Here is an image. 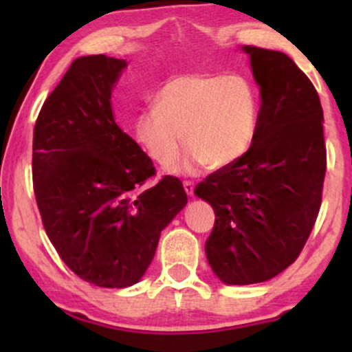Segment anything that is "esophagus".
<instances>
[{
	"instance_id": "1",
	"label": "esophagus",
	"mask_w": 352,
	"mask_h": 352,
	"mask_svg": "<svg viewBox=\"0 0 352 352\" xmlns=\"http://www.w3.org/2000/svg\"><path fill=\"white\" fill-rule=\"evenodd\" d=\"M184 188H185V192H187V195L192 197L193 195V188H195V184H193V182H190V180H185L184 182Z\"/></svg>"
}]
</instances>
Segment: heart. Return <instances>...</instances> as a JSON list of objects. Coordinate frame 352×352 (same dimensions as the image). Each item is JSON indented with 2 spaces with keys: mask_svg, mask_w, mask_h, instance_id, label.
Returning a JSON list of instances; mask_svg holds the SVG:
<instances>
[{
  "mask_svg": "<svg viewBox=\"0 0 352 352\" xmlns=\"http://www.w3.org/2000/svg\"><path fill=\"white\" fill-rule=\"evenodd\" d=\"M260 100L253 84L241 76L185 74L157 92L152 107L134 122L135 140L155 162L173 173H195L201 167L223 168L252 147L256 135Z\"/></svg>",
  "mask_w": 352,
  "mask_h": 352,
  "instance_id": "heart-1",
  "label": "heart"
}]
</instances>
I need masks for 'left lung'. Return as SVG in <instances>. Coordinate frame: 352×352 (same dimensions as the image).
Listing matches in <instances>:
<instances>
[{
    "instance_id": "left-lung-1",
    "label": "left lung",
    "mask_w": 352,
    "mask_h": 352,
    "mask_svg": "<svg viewBox=\"0 0 352 352\" xmlns=\"http://www.w3.org/2000/svg\"><path fill=\"white\" fill-rule=\"evenodd\" d=\"M241 51L260 87L256 135L240 160L193 192L215 210L205 254L225 285L268 281L296 260L316 221L326 173L324 117L311 80L285 52Z\"/></svg>"
}]
</instances>
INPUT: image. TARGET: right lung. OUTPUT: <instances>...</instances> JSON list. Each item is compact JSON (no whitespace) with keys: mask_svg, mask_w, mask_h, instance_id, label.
I'll return each instance as SVG.
<instances>
[{"mask_svg":"<svg viewBox=\"0 0 352 352\" xmlns=\"http://www.w3.org/2000/svg\"><path fill=\"white\" fill-rule=\"evenodd\" d=\"M127 67L104 54L72 60L43 104L33 134V182L60 260L100 288L135 285L162 230L187 205L175 177L153 187L151 157L116 122L112 89Z\"/></svg>","mask_w":352,"mask_h":352,"instance_id":"right-lung-1","label":"right lung"}]
</instances>
